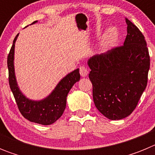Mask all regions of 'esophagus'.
I'll list each match as a JSON object with an SVG mask.
<instances>
[{
  "label": "esophagus",
  "mask_w": 155,
  "mask_h": 155,
  "mask_svg": "<svg viewBox=\"0 0 155 155\" xmlns=\"http://www.w3.org/2000/svg\"><path fill=\"white\" fill-rule=\"evenodd\" d=\"M80 74L82 78H84V77H86L88 74V71H87V68L85 67H84V66L80 67Z\"/></svg>",
  "instance_id": "1"
}]
</instances>
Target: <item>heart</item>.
I'll return each instance as SVG.
<instances>
[{"instance_id": "heart-1", "label": "heart", "mask_w": 155, "mask_h": 155, "mask_svg": "<svg viewBox=\"0 0 155 155\" xmlns=\"http://www.w3.org/2000/svg\"><path fill=\"white\" fill-rule=\"evenodd\" d=\"M117 36H118L117 30L114 27L109 28L102 36V46L104 47H109L111 45H113V42L117 39Z\"/></svg>"}]
</instances>
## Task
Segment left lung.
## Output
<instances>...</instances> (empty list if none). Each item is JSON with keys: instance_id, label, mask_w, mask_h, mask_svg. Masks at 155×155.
<instances>
[{"instance_id": "8db88e82", "label": "left lung", "mask_w": 155, "mask_h": 155, "mask_svg": "<svg viewBox=\"0 0 155 155\" xmlns=\"http://www.w3.org/2000/svg\"><path fill=\"white\" fill-rule=\"evenodd\" d=\"M124 46L87 61L95 107L106 118L124 119L132 113L144 91L150 68L147 43L139 28L126 18Z\"/></svg>"}]
</instances>
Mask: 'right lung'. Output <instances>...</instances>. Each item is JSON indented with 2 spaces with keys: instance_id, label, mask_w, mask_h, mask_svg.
Listing matches in <instances>:
<instances>
[{
  "instance_id": "1",
  "label": "right lung",
  "mask_w": 155,
  "mask_h": 155,
  "mask_svg": "<svg viewBox=\"0 0 155 155\" xmlns=\"http://www.w3.org/2000/svg\"><path fill=\"white\" fill-rule=\"evenodd\" d=\"M34 21L32 24L36 23ZM31 24V25H32ZM19 34L15 36L8 57L9 85L15 98L19 111L25 118L30 122L41 125H51L64 113L67 105V96L71 87L80 80L79 69L63 78L49 95L41 100H32L27 98L18 84L15 71V47Z\"/></svg>"
}]
</instances>
